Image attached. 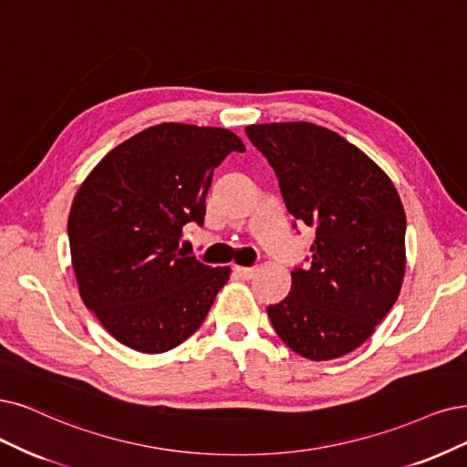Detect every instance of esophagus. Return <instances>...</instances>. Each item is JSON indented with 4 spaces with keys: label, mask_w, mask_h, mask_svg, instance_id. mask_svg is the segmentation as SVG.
I'll use <instances>...</instances> for the list:
<instances>
[{
    "label": "esophagus",
    "mask_w": 467,
    "mask_h": 467,
    "mask_svg": "<svg viewBox=\"0 0 467 467\" xmlns=\"http://www.w3.org/2000/svg\"><path fill=\"white\" fill-rule=\"evenodd\" d=\"M233 271L238 275L240 279L248 281V279H252V277H254L257 269H255V267H240V265H234V267H233Z\"/></svg>",
    "instance_id": "esophagus-1"
}]
</instances>
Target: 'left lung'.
<instances>
[{
	"instance_id": "1",
	"label": "left lung",
	"mask_w": 467,
	"mask_h": 467,
	"mask_svg": "<svg viewBox=\"0 0 467 467\" xmlns=\"http://www.w3.org/2000/svg\"><path fill=\"white\" fill-rule=\"evenodd\" d=\"M279 179L288 213L316 231L312 265L290 273L288 296L267 307L290 350L335 359L361 347L390 312L406 271V213L368 155L312 123L246 127Z\"/></svg>"
}]
</instances>
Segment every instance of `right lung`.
I'll list each match as a JSON object with an SVG mask.
<instances>
[{"label": "right lung", "instance_id": "1", "mask_svg": "<svg viewBox=\"0 0 467 467\" xmlns=\"http://www.w3.org/2000/svg\"><path fill=\"white\" fill-rule=\"evenodd\" d=\"M244 150L227 129L161 123L80 184L67 223L78 292L120 344L161 354L200 329L231 269L186 255L179 240L186 223L203 224L213 169Z\"/></svg>", "mask_w": 467, "mask_h": 467}]
</instances>
